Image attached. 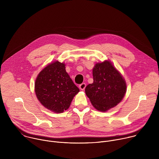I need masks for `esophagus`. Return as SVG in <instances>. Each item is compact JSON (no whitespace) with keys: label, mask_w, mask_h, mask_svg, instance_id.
<instances>
[{"label":"esophagus","mask_w":159,"mask_h":159,"mask_svg":"<svg viewBox=\"0 0 159 159\" xmlns=\"http://www.w3.org/2000/svg\"><path fill=\"white\" fill-rule=\"evenodd\" d=\"M85 86H86L85 84V83H82V84H80V85H79V88H80L81 90H84V89H85Z\"/></svg>","instance_id":"1"}]
</instances>
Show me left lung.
Returning a JSON list of instances; mask_svg holds the SVG:
<instances>
[{"label": "left lung", "mask_w": 159, "mask_h": 159, "mask_svg": "<svg viewBox=\"0 0 159 159\" xmlns=\"http://www.w3.org/2000/svg\"><path fill=\"white\" fill-rule=\"evenodd\" d=\"M93 75L94 82L86 86L85 92L96 109L104 112L121 102L126 93V84L110 61L96 64Z\"/></svg>", "instance_id": "8db88e82"}]
</instances>
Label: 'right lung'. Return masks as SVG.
<instances>
[{"label":"right lung","mask_w":159,"mask_h":159,"mask_svg":"<svg viewBox=\"0 0 159 159\" xmlns=\"http://www.w3.org/2000/svg\"><path fill=\"white\" fill-rule=\"evenodd\" d=\"M79 92L65 70L63 63L49 64L38 74L35 82V93L45 107L57 113L69 107L74 97Z\"/></svg>","instance_id":"add662e5"}]
</instances>
